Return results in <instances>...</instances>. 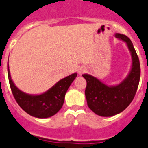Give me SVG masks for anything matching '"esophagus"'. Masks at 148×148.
<instances>
[{
  "mask_svg": "<svg viewBox=\"0 0 148 148\" xmlns=\"http://www.w3.org/2000/svg\"><path fill=\"white\" fill-rule=\"evenodd\" d=\"M86 72H87V69L85 68V66H81V67H79L78 70H77V74H79V75H82V74H85Z\"/></svg>",
  "mask_w": 148,
  "mask_h": 148,
  "instance_id": "34e87169",
  "label": "esophagus"
}]
</instances>
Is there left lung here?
Listing matches in <instances>:
<instances>
[{
  "mask_svg": "<svg viewBox=\"0 0 148 148\" xmlns=\"http://www.w3.org/2000/svg\"><path fill=\"white\" fill-rule=\"evenodd\" d=\"M115 37L126 43L131 53L132 68L128 76L119 85L109 86L90 74H82L87 82L85 97L88 108L102 117H111L121 113L131 103L140 77V61L131 40L121 34H115Z\"/></svg>",
  "mask_w": 148,
  "mask_h": 148,
  "instance_id": "obj_1",
  "label": "left lung"
}]
</instances>
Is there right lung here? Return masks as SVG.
Listing matches in <instances>:
<instances>
[{"mask_svg": "<svg viewBox=\"0 0 148 148\" xmlns=\"http://www.w3.org/2000/svg\"><path fill=\"white\" fill-rule=\"evenodd\" d=\"M8 75L10 87L17 103L28 114L38 119L52 117L62 108L66 92L77 77L76 73L72 74L59 81L45 92L40 95H30L22 92L15 85L11 78L8 63Z\"/></svg>", "mask_w": 148, "mask_h": 148, "instance_id": "right-lung-1", "label": "right lung"}]
</instances>
